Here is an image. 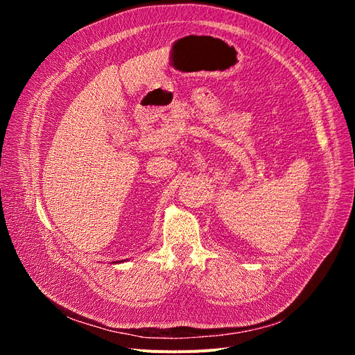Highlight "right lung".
I'll list each match as a JSON object with an SVG mask.
<instances>
[{
	"instance_id": "obj_1",
	"label": "right lung",
	"mask_w": 355,
	"mask_h": 355,
	"mask_svg": "<svg viewBox=\"0 0 355 355\" xmlns=\"http://www.w3.org/2000/svg\"><path fill=\"white\" fill-rule=\"evenodd\" d=\"M115 263H118V261H116V262H115Z\"/></svg>"
}]
</instances>
